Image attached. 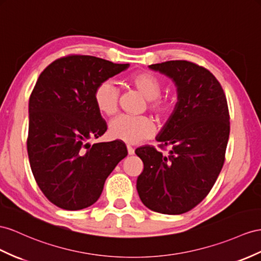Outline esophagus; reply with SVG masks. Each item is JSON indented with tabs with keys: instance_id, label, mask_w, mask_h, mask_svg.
<instances>
[{
	"instance_id": "obj_1",
	"label": "esophagus",
	"mask_w": 261,
	"mask_h": 261,
	"mask_svg": "<svg viewBox=\"0 0 261 261\" xmlns=\"http://www.w3.org/2000/svg\"><path fill=\"white\" fill-rule=\"evenodd\" d=\"M126 149H128V154L129 155L135 154V149H133L131 145H126Z\"/></svg>"
}]
</instances>
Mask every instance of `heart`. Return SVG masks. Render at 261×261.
Returning a JSON list of instances; mask_svg holds the SVG:
<instances>
[{"instance_id":"1","label":"heart","mask_w":261,"mask_h":261,"mask_svg":"<svg viewBox=\"0 0 261 261\" xmlns=\"http://www.w3.org/2000/svg\"><path fill=\"white\" fill-rule=\"evenodd\" d=\"M129 83L141 95L149 100V107L159 118L166 117L172 109L169 99L160 98L162 84L160 79L150 72H138L129 78ZM97 109L106 116L115 115L119 106V90L111 80L100 83L93 93ZM155 124L148 117L118 116L109 123L111 138L124 142L136 143L154 135Z\"/></svg>"}]
</instances>
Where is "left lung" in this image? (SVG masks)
Returning <instances> with one entry per match:
<instances>
[{"label": "left lung", "instance_id": "left-lung-1", "mask_svg": "<svg viewBox=\"0 0 261 261\" xmlns=\"http://www.w3.org/2000/svg\"><path fill=\"white\" fill-rule=\"evenodd\" d=\"M149 68L172 79L177 102L156 137L160 148L171 146L170 154L150 145L136 150L144 165L137 190L151 211L179 215L202 202L222 171L230 130L228 106L218 80L202 66L170 61Z\"/></svg>", "mask_w": 261, "mask_h": 261}]
</instances>
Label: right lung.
<instances>
[{
	"label": "right lung",
	"instance_id": "add662e5",
	"mask_svg": "<svg viewBox=\"0 0 261 261\" xmlns=\"http://www.w3.org/2000/svg\"><path fill=\"white\" fill-rule=\"evenodd\" d=\"M129 66L69 55L53 62L37 79L29 103L30 164L44 195L63 210L96 203L107 177L128 154L120 141H87L107 131L93 100L97 86Z\"/></svg>",
	"mask_w": 261,
	"mask_h": 261
}]
</instances>
